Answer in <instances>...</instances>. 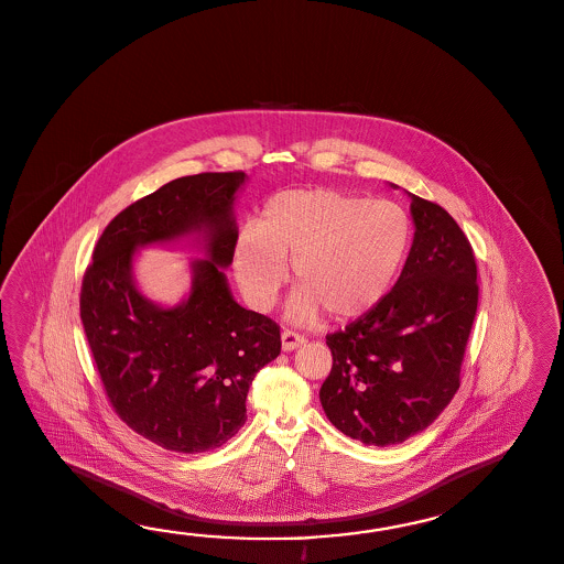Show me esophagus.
Masks as SVG:
<instances>
[{"label": "esophagus", "mask_w": 564, "mask_h": 564, "mask_svg": "<svg viewBox=\"0 0 564 564\" xmlns=\"http://www.w3.org/2000/svg\"><path fill=\"white\" fill-rule=\"evenodd\" d=\"M303 341H305V338H303L301 334H297V332H293V329H283V334H281V346H283V350L285 351L300 348Z\"/></svg>", "instance_id": "obj_1"}]
</instances>
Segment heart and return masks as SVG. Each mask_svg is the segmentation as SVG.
I'll use <instances>...</instances> for the list:
<instances>
[{
    "mask_svg": "<svg viewBox=\"0 0 564 564\" xmlns=\"http://www.w3.org/2000/svg\"><path fill=\"white\" fill-rule=\"evenodd\" d=\"M413 225L399 204L339 189H285L264 202L232 247L238 285L254 310H269L300 283L289 313L312 322L327 312L348 322L387 297L411 251Z\"/></svg>",
    "mask_w": 564,
    "mask_h": 564,
    "instance_id": "heart-1",
    "label": "heart"
}]
</instances>
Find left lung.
<instances>
[{
	"label": "left lung",
	"mask_w": 564,
	"mask_h": 564,
	"mask_svg": "<svg viewBox=\"0 0 564 564\" xmlns=\"http://www.w3.org/2000/svg\"><path fill=\"white\" fill-rule=\"evenodd\" d=\"M414 238L387 297L327 334L334 356L319 401L332 425L364 445L425 431L459 389L477 313L476 254L435 202L411 196Z\"/></svg>",
	"instance_id": "left-lung-1"
}]
</instances>
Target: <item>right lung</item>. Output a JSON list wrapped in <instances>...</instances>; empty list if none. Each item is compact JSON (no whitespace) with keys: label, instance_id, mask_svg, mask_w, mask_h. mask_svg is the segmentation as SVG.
Instances as JSON below:
<instances>
[{"label":"right lung","instance_id":"obj_1","mask_svg":"<svg viewBox=\"0 0 564 564\" xmlns=\"http://www.w3.org/2000/svg\"><path fill=\"white\" fill-rule=\"evenodd\" d=\"M245 172H206L133 202L102 230L80 288V319L107 399L141 437L175 453L216 449L247 421L254 375L281 354V329L232 300L220 267L238 237L232 202ZM207 235L189 300L172 311L132 285L138 246Z\"/></svg>","mask_w":564,"mask_h":564}]
</instances>
